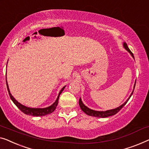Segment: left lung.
I'll return each mask as SVG.
<instances>
[{
  "label": "left lung",
  "mask_w": 149,
  "mask_h": 149,
  "mask_svg": "<svg viewBox=\"0 0 149 149\" xmlns=\"http://www.w3.org/2000/svg\"><path fill=\"white\" fill-rule=\"evenodd\" d=\"M124 47L125 48H126V49L127 51L131 55H132V56L134 58V55L132 52L130 51V49L128 48V46H127V44H126V43H124ZM135 85L136 83L134 84V88L135 87ZM134 91H132V93H131L130 97H129L128 100H127V101L125 102L124 103H123V104L122 105H120V107H117V108L116 109H110V110H107V111H95V110H93V109H91L89 108H88V107L87 106H85V105L83 104V102H82L81 101V99L80 98L79 99V105H80V107H81V109L83 110L84 112L86 114H87V115L89 116H95V117H97V118H107V117H109V116H113L115 115V114H116L118 113V111H119L120 109H121L126 104V103L128 102V101L129 100V99L130 98V97L132 96V95Z\"/></svg>",
  "instance_id": "obj_1"
}]
</instances>
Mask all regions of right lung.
<instances>
[{
    "mask_svg": "<svg viewBox=\"0 0 149 149\" xmlns=\"http://www.w3.org/2000/svg\"><path fill=\"white\" fill-rule=\"evenodd\" d=\"M6 87H7V90L8 91V94H9L10 97L11 99V100L13 101L15 104L16 105V106L24 113L27 114V115H30L33 116H46V115H48V114L52 113V112L55 110L56 107L58 103V99H59L60 95L62 93V92L63 91L64 87H65V86H64V87L60 90L56 100L55 102L52 105H50L49 107H46V108H30V107H27L26 106H25V105L21 104L20 103H19L18 101L15 100V99L12 96V95L10 94L6 81Z\"/></svg>",
    "mask_w": 149,
    "mask_h": 149,
    "instance_id": "obj_1",
    "label": "right lung"
}]
</instances>
